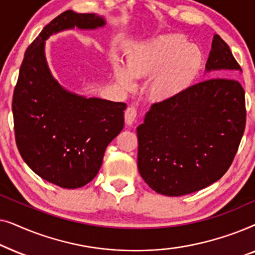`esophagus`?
Returning <instances> with one entry per match:
<instances>
[{
  "label": "esophagus",
  "instance_id": "1",
  "mask_svg": "<svg viewBox=\"0 0 255 255\" xmlns=\"http://www.w3.org/2000/svg\"><path fill=\"white\" fill-rule=\"evenodd\" d=\"M124 117H125V123H127L128 125L134 124L135 118H137V110H135L133 107L128 108V109L125 110Z\"/></svg>",
  "mask_w": 255,
  "mask_h": 255
}]
</instances>
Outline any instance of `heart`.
I'll use <instances>...</instances> for the list:
<instances>
[{
	"instance_id": "obj_1",
	"label": "heart",
	"mask_w": 255,
	"mask_h": 255,
	"mask_svg": "<svg viewBox=\"0 0 255 255\" xmlns=\"http://www.w3.org/2000/svg\"><path fill=\"white\" fill-rule=\"evenodd\" d=\"M203 54L182 34H163L132 43L124 65L113 62V72L124 89L134 88V79L148 78L146 95L153 103L180 99L196 81L203 68Z\"/></svg>"
}]
</instances>
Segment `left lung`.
I'll list each match as a JSON object with an SVG mask.
<instances>
[{
    "label": "left lung",
    "instance_id": "8db88e82",
    "mask_svg": "<svg viewBox=\"0 0 255 255\" xmlns=\"http://www.w3.org/2000/svg\"><path fill=\"white\" fill-rule=\"evenodd\" d=\"M209 78L180 99L154 103L137 128L138 170L165 196H183L218 181L231 166L245 130L242 68L214 34L205 65Z\"/></svg>",
    "mask_w": 255,
    "mask_h": 255
}]
</instances>
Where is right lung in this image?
<instances>
[{
    "label": "right lung",
    "mask_w": 255,
    "mask_h": 255,
    "mask_svg": "<svg viewBox=\"0 0 255 255\" xmlns=\"http://www.w3.org/2000/svg\"><path fill=\"white\" fill-rule=\"evenodd\" d=\"M106 24L104 16L73 10L55 17L27 47L13 92L20 155L41 179L66 189L83 187L99 173L107 146L123 130L127 104L66 89L48 67L45 45L62 31Z\"/></svg>",
    "instance_id": "right-lung-1"
}]
</instances>
